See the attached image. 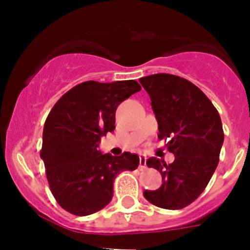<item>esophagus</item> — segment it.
Segmentation results:
<instances>
[{"mask_svg": "<svg viewBox=\"0 0 250 250\" xmlns=\"http://www.w3.org/2000/svg\"><path fill=\"white\" fill-rule=\"evenodd\" d=\"M139 168L140 169H145L146 168V158L143 155L139 156Z\"/></svg>", "mask_w": 250, "mask_h": 250, "instance_id": "34e87169", "label": "esophagus"}]
</instances>
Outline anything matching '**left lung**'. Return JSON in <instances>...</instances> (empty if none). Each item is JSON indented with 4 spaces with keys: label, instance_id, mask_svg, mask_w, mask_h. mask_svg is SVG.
I'll use <instances>...</instances> for the list:
<instances>
[{
    "label": "left lung",
    "instance_id": "obj_1",
    "mask_svg": "<svg viewBox=\"0 0 250 250\" xmlns=\"http://www.w3.org/2000/svg\"><path fill=\"white\" fill-rule=\"evenodd\" d=\"M158 122V138L168 139L170 165L151 157L146 161L162 174L163 184L144 191L150 203L165 209H181L203 192L219 163L224 130L218 110L190 81L169 74L140 78Z\"/></svg>",
    "mask_w": 250,
    "mask_h": 250
}]
</instances>
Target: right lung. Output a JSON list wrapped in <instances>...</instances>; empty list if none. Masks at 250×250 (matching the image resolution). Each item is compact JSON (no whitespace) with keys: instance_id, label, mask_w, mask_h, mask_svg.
Instances as JSON below:
<instances>
[{"instance_id":"1","label":"right lung","mask_w":250,"mask_h":250,"mask_svg":"<svg viewBox=\"0 0 250 250\" xmlns=\"http://www.w3.org/2000/svg\"><path fill=\"white\" fill-rule=\"evenodd\" d=\"M140 89L134 80L87 81L65 93L50 110L40 155L53 196L69 213L84 216L106 207L116 176L139 166L135 153L111 156L98 146L103 135L115 129L118 105Z\"/></svg>"}]
</instances>
